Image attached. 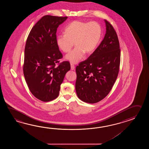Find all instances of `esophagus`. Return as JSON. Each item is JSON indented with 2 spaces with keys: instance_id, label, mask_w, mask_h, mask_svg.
Returning a JSON list of instances; mask_svg holds the SVG:
<instances>
[{
  "instance_id": "esophagus-1",
  "label": "esophagus",
  "mask_w": 149,
  "mask_h": 149,
  "mask_svg": "<svg viewBox=\"0 0 149 149\" xmlns=\"http://www.w3.org/2000/svg\"><path fill=\"white\" fill-rule=\"evenodd\" d=\"M70 65H71V70H74V68H75V67H74V65L73 64H70Z\"/></svg>"
}]
</instances>
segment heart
Segmentation results:
<instances>
[{
    "label": "heart",
    "instance_id": "1",
    "mask_svg": "<svg viewBox=\"0 0 149 149\" xmlns=\"http://www.w3.org/2000/svg\"><path fill=\"white\" fill-rule=\"evenodd\" d=\"M101 27L96 22H85L74 21L65 29V35L57 36L58 47L64 53H68L74 46L73 51L67 54L66 60L71 63H78L85 53L91 54L97 47L101 38Z\"/></svg>",
    "mask_w": 149,
    "mask_h": 149
}]
</instances>
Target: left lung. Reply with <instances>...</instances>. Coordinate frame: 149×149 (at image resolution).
Instances as JSON below:
<instances>
[{"label":"left lung","instance_id":"obj_1","mask_svg":"<svg viewBox=\"0 0 149 149\" xmlns=\"http://www.w3.org/2000/svg\"><path fill=\"white\" fill-rule=\"evenodd\" d=\"M106 33L101 43L88 58L76 67V93L88 103L104 98L116 81L120 63V49L117 33L105 19Z\"/></svg>","mask_w":149,"mask_h":149}]
</instances>
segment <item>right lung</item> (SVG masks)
Segmentation results:
<instances>
[{"instance_id":"right-lung-1","label":"right lung","mask_w":149,"mask_h":149,"mask_svg":"<svg viewBox=\"0 0 149 149\" xmlns=\"http://www.w3.org/2000/svg\"><path fill=\"white\" fill-rule=\"evenodd\" d=\"M68 17L45 15L32 28L24 49L23 73L30 92L41 101L49 102L59 95L70 63L63 61L56 44V31Z\"/></svg>"}]
</instances>
